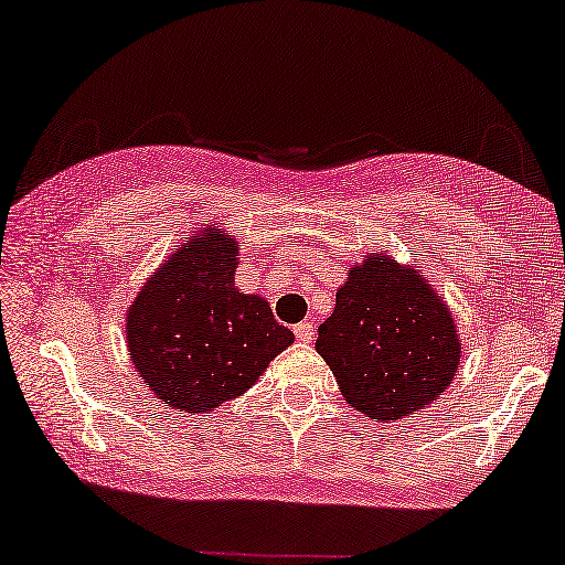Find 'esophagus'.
<instances>
[{"mask_svg": "<svg viewBox=\"0 0 565 565\" xmlns=\"http://www.w3.org/2000/svg\"><path fill=\"white\" fill-rule=\"evenodd\" d=\"M296 337H298V342H303V344H308L313 339V331H316V327L311 321H300V323H296Z\"/></svg>", "mask_w": 565, "mask_h": 565, "instance_id": "34e87169", "label": "esophagus"}]
</instances>
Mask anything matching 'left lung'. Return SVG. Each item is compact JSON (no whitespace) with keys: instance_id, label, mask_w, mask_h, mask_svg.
<instances>
[{"instance_id":"left-lung-1","label":"left lung","mask_w":565,"mask_h":565,"mask_svg":"<svg viewBox=\"0 0 565 565\" xmlns=\"http://www.w3.org/2000/svg\"><path fill=\"white\" fill-rule=\"evenodd\" d=\"M316 352L347 404L370 419H406L447 391L460 365L450 306L412 265L370 252L347 269Z\"/></svg>"}]
</instances>
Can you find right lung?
Returning a JSON list of instances; mask_svg holds the SVG:
<instances>
[{
    "label": "right lung",
    "mask_w": 565,
    "mask_h": 565,
    "mask_svg": "<svg viewBox=\"0 0 565 565\" xmlns=\"http://www.w3.org/2000/svg\"><path fill=\"white\" fill-rule=\"evenodd\" d=\"M236 267L238 242L213 223L161 262L126 311L138 377L177 412H215L296 342L265 298L238 290Z\"/></svg>",
    "instance_id": "obj_1"
}]
</instances>
